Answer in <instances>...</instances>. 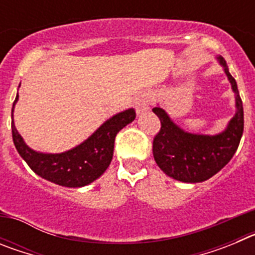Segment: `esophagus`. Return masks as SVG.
Listing matches in <instances>:
<instances>
[{"label": "esophagus", "mask_w": 255, "mask_h": 255, "mask_svg": "<svg viewBox=\"0 0 255 255\" xmlns=\"http://www.w3.org/2000/svg\"><path fill=\"white\" fill-rule=\"evenodd\" d=\"M134 106L135 110L138 112L139 115L144 114L145 111L149 110V101H148V96L147 94H140L134 100Z\"/></svg>", "instance_id": "34e87169"}]
</instances>
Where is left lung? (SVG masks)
I'll list each match as a JSON object with an SVG mask.
<instances>
[{
  "mask_svg": "<svg viewBox=\"0 0 255 255\" xmlns=\"http://www.w3.org/2000/svg\"><path fill=\"white\" fill-rule=\"evenodd\" d=\"M218 61L235 92L238 108L224 132L213 136L190 134L175 125L162 108H153L161 121V129L153 139V157L166 175L179 181L202 182L216 175L233 158L244 131V110L238 85L225 58L218 57Z\"/></svg>",
  "mask_w": 255,
  "mask_h": 255,
  "instance_id": "1",
  "label": "left lung"
}]
</instances>
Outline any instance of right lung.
I'll return each instance as SVG.
<instances>
[{
    "label": "right lung",
    "instance_id": "right-lung-1",
    "mask_svg": "<svg viewBox=\"0 0 255 255\" xmlns=\"http://www.w3.org/2000/svg\"><path fill=\"white\" fill-rule=\"evenodd\" d=\"M17 98L19 96H16L13 101L11 117L13 116V107ZM135 116L136 114L132 108L115 115L84 143L60 154H46L30 149L24 143L21 135L17 132L12 117V140L22 159L40 177L55 182L57 185L80 188L93 182L107 170L114 155L115 138L117 132L128 124L132 123Z\"/></svg>",
    "mask_w": 255,
    "mask_h": 255
}]
</instances>
